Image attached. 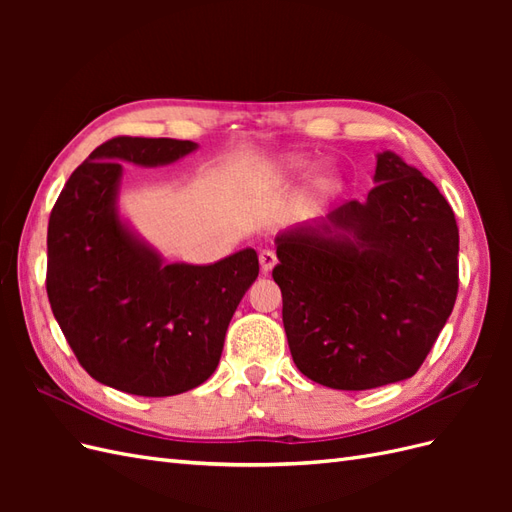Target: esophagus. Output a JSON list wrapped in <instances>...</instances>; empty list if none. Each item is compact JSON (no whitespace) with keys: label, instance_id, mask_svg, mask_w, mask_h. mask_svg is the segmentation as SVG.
Wrapping results in <instances>:
<instances>
[{"label":"esophagus","instance_id":"34e87169","mask_svg":"<svg viewBox=\"0 0 512 512\" xmlns=\"http://www.w3.org/2000/svg\"><path fill=\"white\" fill-rule=\"evenodd\" d=\"M258 260H260V269H262V273H269V271L275 267L277 256H275L271 250H262V252L258 254Z\"/></svg>","mask_w":512,"mask_h":512}]
</instances>
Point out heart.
I'll list each match as a JSON object with an SVG mask.
<instances>
[{
    "mask_svg": "<svg viewBox=\"0 0 512 512\" xmlns=\"http://www.w3.org/2000/svg\"><path fill=\"white\" fill-rule=\"evenodd\" d=\"M312 162L303 156H284L280 160H275L267 175L275 181H286V179H294V177H303L312 170ZM344 188V177L339 170H335L333 166H324L320 170V175L316 177V190L322 196H335L339 190Z\"/></svg>",
    "mask_w": 512,
    "mask_h": 512,
    "instance_id": "b5f03b06",
    "label": "heart"
}]
</instances>
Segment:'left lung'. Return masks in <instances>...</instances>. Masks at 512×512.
Instances as JSON below:
<instances>
[{
  "mask_svg": "<svg viewBox=\"0 0 512 512\" xmlns=\"http://www.w3.org/2000/svg\"><path fill=\"white\" fill-rule=\"evenodd\" d=\"M374 190L275 237L273 280L294 365L339 391L408 380L453 312L455 213L395 151L376 156Z\"/></svg>",
  "mask_w": 512,
  "mask_h": 512,
  "instance_id": "8db88e82",
  "label": "left lung"
}]
</instances>
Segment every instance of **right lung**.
Returning <instances> with one entry per match:
<instances>
[{"instance_id":"obj_1","label":"right lung","mask_w":512,"mask_h":512,"mask_svg":"<svg viewBox=\"0 0 512 512\" xmlns=\"http://www.w3.org/2000/svg\"><path fill=\"white\" fill-rule=\"evenodd\" d=\"M196 149L177 138L117 136L74 170L51 211L46 292L55 320L87 374L130 395L203 384L258 277L252 247L203 267L166 262L123 218L121 162L166 166Z\"/></svg>"}]
</instances>
